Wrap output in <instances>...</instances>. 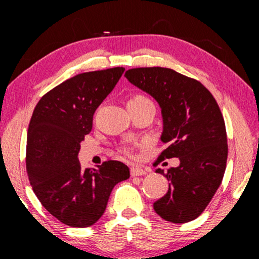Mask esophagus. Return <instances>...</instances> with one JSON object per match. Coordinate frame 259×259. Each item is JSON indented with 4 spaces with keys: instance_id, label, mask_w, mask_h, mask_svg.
<instances>
[{
    "instance_id": "34e87169",
    "label": "esophagus",
    "mask_w": 259,
    "mask_h": 259,
    "mask_svg": "<svg viewBox=\"0 0 259 259\" xmlns=\"http://www.w3.org/2000/svg\"><path fill=\"white\" fill-rule=\"evenodd\" d=\"M146 173H147L146 169L141 167H132V169H130V174H132V177H141V175H145Z\"/></svg>"
}]
</instances>
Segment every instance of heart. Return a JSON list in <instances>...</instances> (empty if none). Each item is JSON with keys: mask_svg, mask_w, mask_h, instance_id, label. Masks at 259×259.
Here are the masks:
<instances>
[{"mask_svg": "<svg viewBox=\"0 0 259 259\" xmlns=\"http://www.w3.org/2000/svg\"><path fill=\"white\" fill-rule=\"evenodd\" d=\"M147 102H152V101L148 99V97L144 96V95H141V94L134 95V96L130 97V100H129L130 105H132V103H147ZM129 103H127V105H129ZM123 151H124V152H125L126 154L132 153V148L127 147V146L124 147Z\"/></svg>", "mask_w": 259, "mask_h": 259, "instance_id": "1", "label": "heart"}]
</instances>
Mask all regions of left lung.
<instances>
[{
  "label": "left lung",
  "mask_w": 259,
  "mask_h": 259,
  "mask_svg": "<svg viewBox=\"0 0 259 259\" xmlns=\"http://www.w3.org/2000/svg\"><path fill=\"white\" fill-rule=\"evenodd\" d=\"M126 79L150 94L162 108L167 147L158 159L179 158L180 165L157 169L169 189L153 203L160 218L170 223L191 222L202 214L221 186L228 158L224 118L213 95L198 80L169 68H133Z\"/></svg>",
  "instance_id": "left-lung-1"
}]
</instances>
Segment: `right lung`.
I'll return each mask as SVG.
<instances>
[{
    "label": "right lung",
    "mask_w": 259,
    "mask_h": 259,
    "mask_svg": "<svg viewBox=\"0 0 259 259\" xmlns=\"http://www.w3.org/2000/svg\"><path fill=\"white\" fill-rule=\"evenodd\" d=\"M125 68L81 73L45 94L32 112L26 138V173L47 212L65 225L88 228L105 213L113 187L129 179V168L107 160L82 169L80 142L92 118Z\"/></svg>",
    "instance_id": "1"
}]
</instances>
